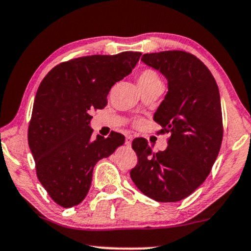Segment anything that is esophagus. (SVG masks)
Returning <instances> with one entry per match:
<instances>
[{"mask_svg":"<svg viewBox=\"0 0 251 251\" xmlns=\"http://www.w3.org/2000/svg\"><path fill=\"white\" fill-rule=\"evenodd\" d=\"M132 140H133V136L130 135V134H127L126 140H125V144L127 147H130V144H132Z\"/></svg>","mask_w":251,"mask_h":251,"instance_id":"esophagus-1","label":"esophagus"}]
</instances>
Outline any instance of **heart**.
<instances>
[{"mask_svg": "<svg viewBox=\"0 0 251 251\" xmlns=\"http://www.w3.org/2000/svg\"><path fill=\"white\" fill-rule=\"evenodd\" d=\"M136 80L140 87H146L151 85H157V84H161L159 75L151 68H144L140 70L136 75ZM140 121H136L135 124H140Z\"/></svg>", "mask_w": 251, "mask_h": 251, "instance_id": "obj_1", "label": "heart"}]
</instances>
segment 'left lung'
Here are the masks:
<instances>
[{
	"label": "left lung",
	"instance_id": "obj_1",
	"mask_svg": "<svg viewBox=\"0 0 251 251\" xmlns=\"http://www.w3.org/2000/svg\"><path fill=\"white\" fill-rule=\"evenodd\" d=\"M142 61L164 74L168 92L153 116L169 134L168 147L153 152L143 137L134 139L137 164L129 175L141 192L159 202L184 199L209 175L223 140L220 91L206 65L185 51L146 53Z\"/></svg>",
	"mask_w": 251,
	"mask_h": 251
}]
</instances>
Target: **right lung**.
Masks as SVG:
<instances>
[{
	"label": "right lung",
	"instance_id": "1",
	"mask_svg": "<svg viewBox=\"0 0 251 251\" xmlns=\"http://www.w3.org/2000/svg\"><path fill=\"white\" fill-rule=\"evenodd\" d=\"M141 52L79 56L52 68L38 87L28 126L37 178L56 204L70 208L89 192L93 168L125 141L121 133L92 139L90 112L103 109L116 83Z\"/></svg>",
	"mask_w": 251,
	"mask_h": 251
}]
</instances>
